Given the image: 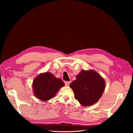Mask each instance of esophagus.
I'll use <instances>...</instances> for the list:
<instances>
[{
  "label": "esophagus",
  "mask_w": 133,
  "mask_h": 133,
  "mask_svg": "<svg viewBox=\"0 0 133 133\" xmlns=\"http://www.w3.org/2000/svg\"><path fill=\"white\" fill-rule=\"evenodd\" d=\"M65 83V85H66V86H68V85H69V84H70V83H71V82L70 81H69V82H64Z\"/></svg>",
  "instance_id": "1"
}]
</instances>
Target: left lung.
Listing matches in <instances>:
<instances>
[{"mask_svg": "<svg viewBox=\"0 0 133 133\" xmlns=\"http://www.w3.org/2000/svg\"><path fill=\"white\" fill-rule=\"evenodd\" d=\"M76 100L84 107L93 105L97 102L105 89L103 78L93 70H82L76 80L70 84Z\"/></svg>", "mask_w": 133, "mask_h": 133, "instance_id": "1", "label": "left lung"}]
</instances>
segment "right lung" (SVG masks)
I'll return each mask as SVG.
<instances>
[{"mask_svg":"<svg viewBox=\"0 0 133 133\" xmlns=\"http://www.w3.org/2000/svg\"><path fill=\"white\" fill-rule=\"evenodd\" d=\"M64 85L62 79L56 78L50 73L41 74L33 81L34 94L38 99L46 101L54 97L55 94Z\"/></svg>","mask_w":133,"mask_h":133,"instance_id":"obj_1","label":"right lung"}]
</instances>
